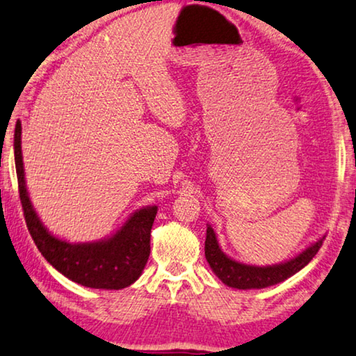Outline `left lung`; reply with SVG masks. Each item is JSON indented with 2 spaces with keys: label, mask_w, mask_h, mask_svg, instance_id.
Masks as SVG:
<instances>
[{
  "label": "left lung",
  "mask_w": 356,
  "mask_h": 356,
  "mask_svg": "<svg viewBox=\"0 0 356 356\" xmlns=\"http://www.w3.org/2000/svg\"><path fill=\"white\" fill-rule=\"evenodd\" d=\"M324 236L315 244L307 247L302 254L280 265L270 266H254L244 265L241 261L229 259L221 252L218 241H216L215 231L212 226H207V238H205V259H207L210 268L226 286L234 289H264V287L277 284L286 281L287 277L296 275L303 266L310 264L313 257L318 254L319 247L323 245Z\"/></svg>",
  "instance_id": "8db88e82"
}]
</instances>
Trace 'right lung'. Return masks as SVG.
Segmentation results:
<instances>
[{
    "label": "right lung",
    "instance_id": "1",
    "mask_svg": "<svg viewBox=\"0 0 356 356\" xmlns=\"http://www.w3.org/2000/svg\"><path fill=\"white\" fill-rule=\"evenodd\" d=\"M20 135L22 127L17 122L14 131V161L20 204L25 223L41 255L65 277L85 287L117 291L133 284L141 276L151 254V229L157 205L138 210L109 239L70 244L54 238L41 223L30 202L25 186Z\"/></svg>",
    "mask_w": 356,
    "mask_h": 356
}]
</instances>
